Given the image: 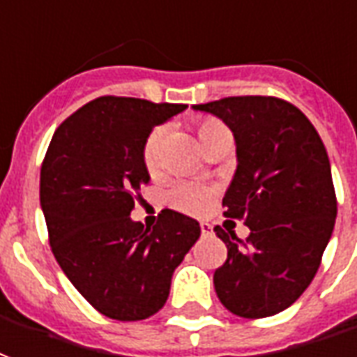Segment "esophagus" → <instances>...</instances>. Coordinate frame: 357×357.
<instances>
[{
	"label": "esophagus",
	"mask_w": 357,
	"mask_h": 357,
	"mask_svg": "<svg viewBox=\"0 0 357 357\" xmlns=\"http://www.w3.org/2000/svg\"><path fill=\"white\" fill-rule=\"evenodd\" d=\"M211 229H213V227H211L208 221H202V223H200V231H202V235H211Z\"/></svg>",
	"instance_id": "34e87169"
}]
</instances>
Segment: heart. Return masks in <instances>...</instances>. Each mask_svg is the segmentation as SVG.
Segmentation results:
<instances>
[{"label": "heart", "mask_w": 357, "mask_h": 357, "mask_svg": "<svg viewBox=\"0 0 357 357\" xmlns=\"http://www.w3.org/2000/svg\"><path fill=\"white\" fill-rule=\"evenodd\" d=\"M221 130H227L218 120H200L196 124V132L202 139V144L218 134ZM165 128L157 126L149 132V136L144 142V149H142V159L146 165L147 173L155 174L159 171V157H161V144H163ZM211 198H213V190L206 184L198 183H178L176 186L171 188L169 192V204L176 208V210L184 211V213H194L200 215L204 211H208L211 206Z\"/></svg>", "instance_id": "1"}]
</instances>
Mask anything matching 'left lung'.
Wrapping results in <instances>:
<instances>
[{"label": "left lung", "instance_id": "obj_1", "mask_svg": "<svg viewBox=\"0 0 357 357\" xmlns=\"http://www.w3.org/2000/svg\"><path fill=\"white\" fill-rule=\"evenodd\" d=\"M194 108L220 116L235 136L239 163L223 215L250 229L245 241L213 229L227 245V260L213 272L215 294L237 317H272L313 282L333 235L338 202L323 139L278 97H225Z\"/></svg>", "mask_w": 357, "mask_h": 357}]
</instances>
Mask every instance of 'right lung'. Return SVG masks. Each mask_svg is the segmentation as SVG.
Returning a JSON list of instances; mask_svg holds the SVG:
<instances>
[{
  "label": "right lung",
  "instance_id": "right-lung-1",
  "mask_svg": "<svg viewBox=\"0 0 357 357\" xmlns=\"http://www.w3.org/2000/svg\"><path fill=\"white\" fill-rule=\"evenodd\" d=\"M186 105L99 97L61 122L40 169L52 252L81 296L114 321H144L165 305L174 268L200 237L192 218L161 210L132 221L149 183L144 142Z\"/></svg>",
  "mask_w": 357,
  "mask_h": 357
}]
</instances>
